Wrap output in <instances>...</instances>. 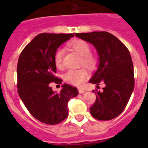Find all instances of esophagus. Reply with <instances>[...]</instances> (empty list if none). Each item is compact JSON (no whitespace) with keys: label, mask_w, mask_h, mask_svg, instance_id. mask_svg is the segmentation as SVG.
<instances>
[{"label":"esophagus","mask_w":148,"mask_h":148,"mask_svg":"<svg viewBox=\"0 0 148 148\" xmlns=\"http://www.w3.org/2000/svg\"><path fill=\"white\" fill-rule=\"evenodd\" d=\"M78 92H79V93H84L85 91L84 90H82V89H78Z\"/></svg>","instance_id":"1"}]
</instances>
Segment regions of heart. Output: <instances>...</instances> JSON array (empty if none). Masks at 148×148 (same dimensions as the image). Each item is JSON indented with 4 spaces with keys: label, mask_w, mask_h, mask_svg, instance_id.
<instances>
[{
    "label": "heart",
    "mask_w": 148,
    "mask_h": 148,
    "mask_svg": "<svg viewBox=\"0 0 148 148\" xmlns=\"http://www.w3.org/2000/svg\"><path fill=\"white\" fill-rule=\"evenodd\" d=\"M70 48L75 50L82 56L81 64H84L90 70H92L96 66L97 59L94 55L90 53V47L88 43L82 39H75L68 44ZM64 50L61 48L56 50L54 56V62L56 67L61 69L63 67ZM88 77V72L85 68H79L76 70H68L64 75V80L72 85L80 86Z\"/></svg>",
    "instance_id": "1"
}]
</instances>
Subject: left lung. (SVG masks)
<instances>
[{"label": "left lung", "instance_id": "obj_1", "mask_svg": "<svg viewBox=\"0 0 148 148\" xmlns=\"http://www.w3.org/2000/svg\"><path fill=\"white\" fill-rule=\"evenodd\" d=\"M75 36L92 44L97 50L99 63L90 83L105 84L101 92L90 108L94 118L101 121L119 116L128 103L134 88L133 64L130 52L116 36L108 32L75 33Z\"/></svg>", "mask_w": 148, "mask_h": 148}]
</instances>
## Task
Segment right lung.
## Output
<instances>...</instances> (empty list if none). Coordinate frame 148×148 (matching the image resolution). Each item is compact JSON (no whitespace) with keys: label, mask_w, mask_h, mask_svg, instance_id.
I'll list each match as a JSON object with an SVG mask.
<instances>
[{"label":"right lung","mask_w":148,"mask_h":148,"mask_svg":"<svg viewBox=\"0 0 148 148\" xmlns=\"http://www.w3.org/2000/svg\"><path fill=\"white\" fill-rule=\"evenodd\" d=\"M73 34L41 33L35 36L21 53L18 61V92L33 117L47 125H56L68 116L67 102L78 94L75 87L64 84L59 92L49 87L61 84L55 76L54 56L60 46Z\"/></svg>","instance_id":"obj_1"}]
</instances>
